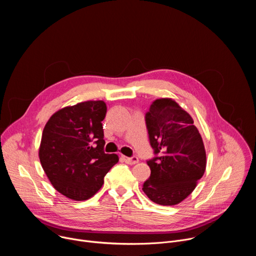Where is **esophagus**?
Returning <instances> with one entry per match:
<instances>
[{"instance_id": "1", "label": "esophagus", "mask_w": 256, "mask_h": 256, "mask_svg": "<svg viewBox=\"0 0 256 256\" xmlns=\"http://www.w3.org/2000/svg\"><path fill=\"white\" fill-rule=\"evenodd\" d=\"M122 159L124 160V162H126V163H128V164H130V165H134V164H136V163L138 162V159L136 157L128 158V157H124V156H122Z\"/></svg>"}]
</instances>
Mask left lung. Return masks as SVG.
<instances>
[{
  "mask_svg": "<svg viewBox=\"0 0 256 256\" xmlns=\"http://www.w3.org/2000/svg\"><path fill=\"white\" fill-rule=\"evenodd\" d=\"M150 144L159 157L148 161L142 192L161 206H175L196 188L206 167L204 144L190 114L175 100L159 98L146 114Z\"/></svg>",
  "mask_w": 256,
  "mask_h": 256,
  "instance_id": "left-lung-1",
  "label": "left lung"
}]
</instances>
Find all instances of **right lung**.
<instances>
[{
  "instance_id": "1",
  "label": "right lung",
  "mask_w": 256,
  "mask_h": 256,
  "mask_svg": "<svg viewBox=\"0 0 256 256\" xmlns=\"http://www.w3.org/2000/svg\"><path fill=\"white\" fill-rule=\"evenodd\" d=\"M107 112L103 100L66 106L46 122L38 156L52 186L72 200H86L103 186L104 176L118 162L105 154L102 120Z\"/></svg>"
}]
</instances>
